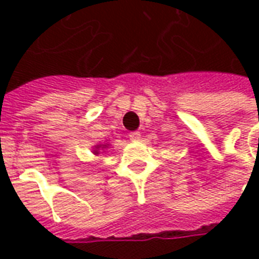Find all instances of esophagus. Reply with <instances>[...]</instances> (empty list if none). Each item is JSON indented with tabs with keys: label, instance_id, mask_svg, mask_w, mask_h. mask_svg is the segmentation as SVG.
I'll return each mask as SVG.
<instances>
[{
	"label": "esophagus",
	"instance_id": "obj_1",
	"mask_svg": "<svg viewBox=\"0 0 259 259\" xmlns=\"http://www.w3.org/2000/svg\"><path fill=\"white\" fill-rule=\"evenodd\" d=\"M129 137L132 141H140L141 140V134H140V132H133V133L129 134Z\"/></svg>",
	"mask_w": 259,
	"mask_h": 259
}]
</instances>
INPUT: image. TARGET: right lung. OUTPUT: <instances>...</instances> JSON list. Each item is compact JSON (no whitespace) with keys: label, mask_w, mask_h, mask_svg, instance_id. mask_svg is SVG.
Segmentation results:
<instances>
[{"label":"right lung","mask_w":259,"mask_h":259,"mask_svg":"<svg viewBox=\"0 0 259 259\" xmlns=\"http://www.w3.org/2000/svg\"><path fill=\"white\" fill-rule=\"evenodd\" d=\"M109 146L110 144H107V142H99V144H97V145L93 148V153L95 154V156H98V154L101 153V150L109 149Z\"/></svg>","instance_id":"add662e5"}]
</instances>
